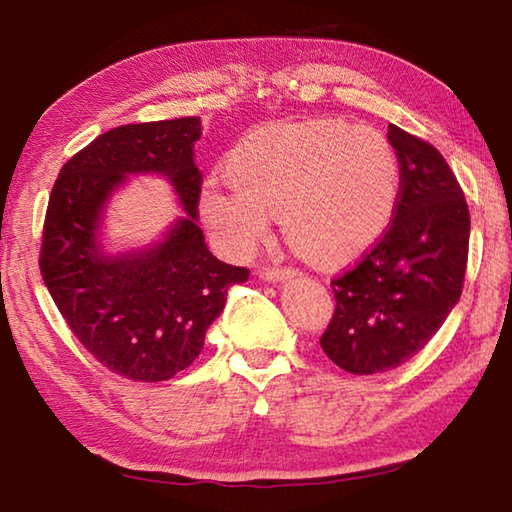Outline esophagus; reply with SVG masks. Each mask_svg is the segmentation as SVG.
Returning <instances> with one entry per match:
<instances>
[{
  "label": "esophagus",
  "mask_w": 512,
  "mask_h": 512,
  "mask_svg": "<svg viewBox=\"0 0 512 512\" xmlns=\"http://www.w3.org/2000/svg\"><path fill=\"white\" fill-rule=\"evenodd\" d=\"M293 275H297V270L286 268V266H262L259 268V277L268 279V282H279V279H286Z\"/></svg>",
  "instance_id": "34e87169"
}]
</instances>
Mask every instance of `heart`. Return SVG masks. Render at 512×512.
<instances>
[{"mask_svg":"<svg viewBox=\"0 0 512 512\" xmlns=\"http://www.w3.org/2000/svg\"><path fill=\"white\" fill-rule=\"evenodd\" d=\"M230 188L206 184L199 215L237 255L268 233L284 235L315 264L342 266L368 253L393 224L402 162L388 135L346 119L313 117L255 128L224 157Z\"/></svg>","mask_w":512,"mask_h":512,"instance_id":"1","label":"heart"}]
</instances>
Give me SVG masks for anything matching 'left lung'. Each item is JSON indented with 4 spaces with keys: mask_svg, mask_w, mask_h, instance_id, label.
Returning a JSON list of instances; mask_svg holds the SVG:
<instances>
[{
    "mask_svg": "<svg viewBox=\"0 0 512 512\" xmlns=\"http://www.w3.org/2000/svg\"><path fill=\"white\" fill-rule=\"evenodd\" d=\"M402 162V197L386 235L330 279L335 313L319 337L328 359L355 375L386 373L433 337L464 288L470 213L435 146L388 126Z\"/></svg>",
    "mask_w": 512,
    "mask_h": 512,
    "instance_id": "1",
    "label": "left lung"
}]
</instances>
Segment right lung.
Here are the masks:
<instances>
[{"label":"right lung","instance_id":"add662e5","mask_svg":"<svg viewBox=\"0 0 512 512\" xmlns=\"http://www.w3.org/2000/svg\"><path fill=\"white\" fill-rule=\"evenodd\" d=\"M199 117L108 130L59 170L48 199L39 270L68 328L110 373L164 382L195 362L228 286L250 270L219 262L197 226L202 173L193 144ZM128 172H164L189 217L139 256L104 258L94 230L105 197Z\"/></svg>","mask_w":512,"mask_h":512}]
</instances>
